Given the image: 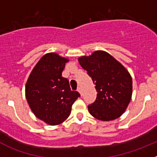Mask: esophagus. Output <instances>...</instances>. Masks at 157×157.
Wrapping results in <instances>:
<instances>
[{"label": "esophagus", "instance_id": "obj_1", "mask_svg": "<svg viewBox=\"0 0 157 157\" xmlns=\"http://www.w3.org/2000/svg\"><path fill=\"white\" fill-rule=\"evenodd\" d=\"M77 90H78V92L80 94H81V95H82V88H81V87H78V88Z\"/></svg>", "mask_w": 157, "mask_h": 157}]
</instances>
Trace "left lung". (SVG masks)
Listing matches in <instances>:
<instances>
[{
    "label": "left lung",
    "mask_w": 157,
    "mask_h": 157,
    "mask_svg": "<svg viewBox=\"0 0 157 157\" xmlns=\"http://www.w3.org/2000/svg\"><path fill=\"white\" fill-rule=\"evenodd\" d=\"M78 62L92 78L98 92L95 101L88 105L89 112L102 121L121 116L132 96V78L128 71L105 51L81 56Z\"/></svg>",
    "instance_id": "1"
}]
</instances>
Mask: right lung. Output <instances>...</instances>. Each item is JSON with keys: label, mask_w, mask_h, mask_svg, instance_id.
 <instances>
[{"label": "right lung", "mask_w": 157, "mask_h": 157, "mask_svg": "<svg viewBox=\"0 0 157 157\" xmlns=\"http://www.w3.org/2000/svg\"><path fill=\"white\" fill-rule=\"evenodd\" d=\"M68 59L55 52L42 56L32 70L25 87V94L35 116L55 126L66 120L72 105L80 94L71 90L69 81L62 77Z\"/></svg>", "instance_id": "add662e5"}]
</instances>
